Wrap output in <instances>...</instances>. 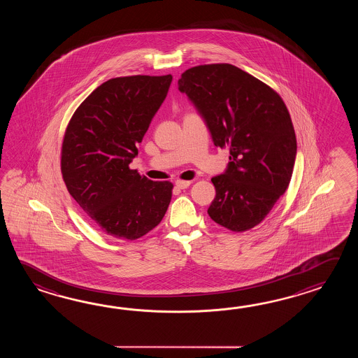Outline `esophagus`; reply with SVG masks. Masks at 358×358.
<instances>
[{"mask_svg":"<svg viewBox=\"0 0 358 358\" xmlns=\"http://www.w3.org/2000/svg\"><path fill=\"white\" fill-rule=\"evenodd\" d=\"M189 180H180V179H178L176 182V185L179 188V189H185V188H188L190 185Z\"/></svg>","mask_w":358,"mask_h":358,"instance_id":"1","label":"esophagus"}]
</instances>
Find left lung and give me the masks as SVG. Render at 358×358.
Wrapping results in <instances>:
<instances>
[{
  "instance_id": "left-lung-1",
  "label": "left lung",
  "mask_w": 358,
  "mask_h": 358,
  "mask_svg": "<svg viewBox=\"0 0 358 358\" xmlns=\"http://www.w3.org/2000/svg\"><path fill=\"white\" fill-rule=\"evenodd\" d=\"M178 84L213 145L230 151L227 171L211 179L216 197L207 213L231 231L255 228L289 187L297 139L288 108L271 87L230 64L188 69Z\"/></svg>"
}]
</instances>
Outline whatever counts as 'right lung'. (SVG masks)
I'll return each instance as SVG.
<instances>
[{"mask_svg":"<svg viewBox=\"0 0 358 358\" xmlns=\"http://www.w3.org/2000/svg\"><path fill=\"white\" fill-rule=\"evenodd\" d=\"M173 76H119L101 84L69 122L61 174L69 193L107 236L136 241L165 216L173 182L129 168Z\"/></svg>","mask_w":358,"mask_h":358,"instance_id":"right-lung-1","label":"right lung"}]
</instances>
